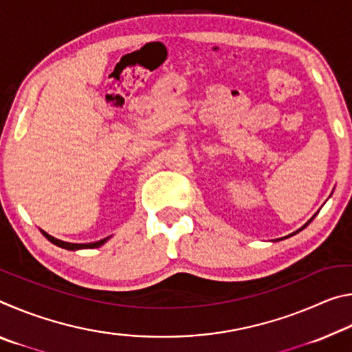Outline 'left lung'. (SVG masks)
Segmentation results:
<instances>
[{"mask_svg": "<svg viewBox=\"0 0 352 352\" xmlns=\"http://www.w3.org/2000/svg\"><path fill=\"white\" fill-rule=\"evenodd\" d=\"M315 216H317V214H314V216H312L311 219H309V220H307V222H306L305 225H302L300 230H296V231H295V233H292V234H289V236H285V237H290V236H294V234H296V233H300V231H301V230H305V228H306V226H307L309 223H311V222H312V220H314V217H315ZM285 237H281V239H285Z\"/></svg>", "mask_w": 352, "mask_h": 352, "instance_id": "left-lung-1", "label": "left lung"}]
</instances>
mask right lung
Instances as JSON below:
<instances>
[{"label":"right lung","mask_w":352,"mask_h":352,"mask_svg":"<svg viewBox=\"0 0 352 352\" xmlns=\"http://www.w3.org/2000/svg\"><path fill=\"white\" fill-rule=\"evenodd\" d=\"M40 231H41V234H43L47 241L54 243V245L60 247V248H65V250H69V252H77V250H85V248H99V247H102L104 243L110 239V236H109V237H105V239H100V241H98V242H90V243H71V242H65V241L57 239V237H52L51 234H47L46 231H43V230H40Z\"/></svg>","instance_id":"add662e5"}]
</instances>
